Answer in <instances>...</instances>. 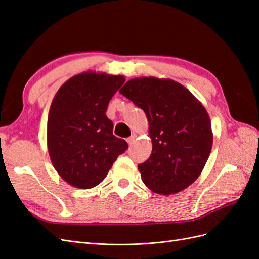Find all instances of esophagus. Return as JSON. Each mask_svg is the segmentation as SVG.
I'll return each instance as SVG.
<instances>
[{"mask_svg":"<svg viewBox=\"0 0 259 259\" xmlns=\"http://www.w3.org/2000/svg\"><path fill=\"white\" fill-rule=\"evenodd\" d=\"M135 138H136V135L135 134H133L131 137H128L127 139H126V142H127V144L131 146L133 143L135 142Z\"/></svg>","mask_w":259,"mask_h":259,"instance_id":"1","label":"esophagus"}]
</instances>
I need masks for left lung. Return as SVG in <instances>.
I'll list each match as a JSON object with an SVG mask.
<instances>
[{
  "mask_svg": "<svg viewBox=\"0 0 259 259\" xmlns=\"http://www.w3.org/2000/svg\"><path fill=\"white\" fill-rule=\"evenodd\" d=\"M120 93L143 109L149 122L152 152L138 164L144 184L163 195L190 186L204 168L213 145L205 108L173 80L133 79Z\"/></svg>",
  "mask_w": 259,
  "mask_h": 259,
  "instance_id": "8db88e82",
  "label": "left lung"
}]
</instances>
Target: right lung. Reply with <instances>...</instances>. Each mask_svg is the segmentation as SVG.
Returning <instances> with one entry per match:
<instances>
[{"label":"right lung","instance_id":"1","mask_svg":"<svg viewBox=\"0 0 259 259\" xmlns=\"http://www.w3.org/2000/svg\"><path fill=\"white\" fill-rule=\"evenodd\" d=\"M122 75L85 72L69 79L55 95L48 120L53 165L68 184L90 189L100 184L117 156L127 150L106 115Z\"/></svg>","mask_w":259,"mask_h":259}]
</instances>
